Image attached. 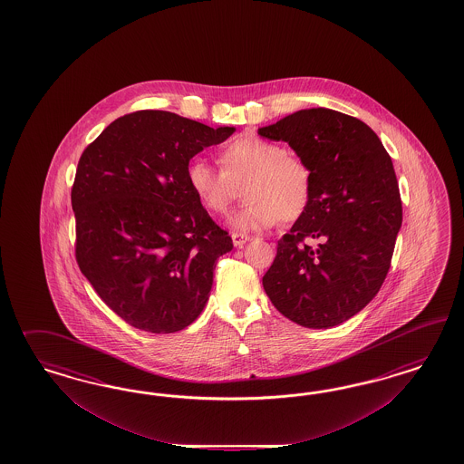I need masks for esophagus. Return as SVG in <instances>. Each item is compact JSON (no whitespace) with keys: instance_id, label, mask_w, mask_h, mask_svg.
Instances as JSON below:
<instances>
[{"instance_id":"esophagus-1","label":"esophagus","mask_w":464,"mask_h":464,"mask_svg":"<svg viewBox=\"0 0 464 464\" xmlns=\"http://www.w3.org/2000/svg\"><path fill=\"white\" fill-rule=\"evenodd\" d=\"M231 238H233V245H235L237 248L243 246L246 241H250V237L241 235V233H231Z\"/></svg>"}]
</instances>
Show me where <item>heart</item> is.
Here are the masks:
<instances>
[{"label":"heart","mask_w":464,"mask_h":464,"mask_svg":"<svg viewBox=\"0 0 464 464\" xmlns=\"http://www.w3.org/2000/svg\"><path fill=\"white\" fill-rule=\"evenodd\" d=\"M221 169L204 160L187 167V182L198 204L211 214H226L245 185L246 204L233 218V226L253 231L293 223L308 211L314 177L308 163L272 140L241 136L221 150Z\"/></svg>","instance_id":"b5f03b06"}]
</instances>
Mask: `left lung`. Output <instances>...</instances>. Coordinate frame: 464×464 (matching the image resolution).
<instances>
[{
    "label": "left lung",
    "mask_w": 464,
    "mask_h": 464,
    "mask_svg": "<svg viewBox=\"0 0 464 464\" xmlns=\"http://www.w3.org/2000/svg\"><path fill=\"white\" fill-rule=\"evenodd\" d=\"M258 134L285 140L314 177L308 211L279 239L264 289L295 324H343L374 299L392 266L403 219L393 161L371 127L324 107ZM306 237L319 245L309 247Z\"/></svg>",
    "instance_id": "left-lung-1"
}]
</instances>
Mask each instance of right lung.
I'll use <instances>...</instances> for the list:
<instances>
[{
	"label": "right lung",
	"instance_id": "1",
	"mask_svg": "<svg viewBox=\"0 0 464 464\" xmlns=\"http://www.w3.org/2000/svg\"><path fill=\"white\" fill-rule=\"evenodd\" d=\"M235 130L140 111L105 127L80 158L71 188L76 262L130 326L175 334L206 306L216 260L233 241L198 204L187 167Z\"/></svg>",
	"mask_w": 464,
	"mask_h": 464
}]
</instances>
